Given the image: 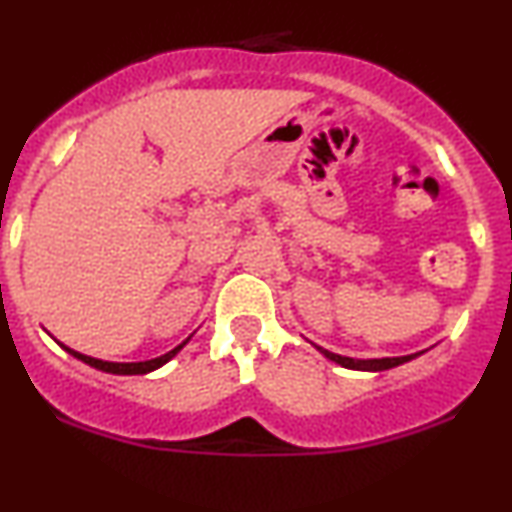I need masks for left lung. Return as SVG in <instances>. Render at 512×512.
Wrapping results in <instances>:
<instances>
[{
  "label": "left lung",
  "mask_w": 512,
  "mask_h": 512,
  "mask_svg": "<svg viewBox=\"0 0 512 512\" xmlns=\"http://www.w3.org/2000/svg\"><path fill=\"white\" fill-rule=\"evenodd\" d=\"M315 348L326 357V360L336 362V365H341L346 369H360V372H384V369L398 367V365H403V362L415 360L417 355L424 353V350H422V353H412V355H403V357H372V360H355V357L331 353V350H326L322 346H315Z\"/></svg>",
  "instance_id": "8db88e82"
}]
</instances>
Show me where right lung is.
Returning <instances> with one entry per match:
<instances>
[{"label":"right lung","mask_w":512,"mask_h":512,"mask_svg":"<svg viewBox=\"0 0 512 512\" xmlns=\"http://www.w3.org/2000/svg\"><path fill=\"white\" fill-rule=\"evenodd\" d=\"M188 341H190V336L181 343V346H176L174 350H169V353H164V355H159V357H152V360H143V362H107V360H97V357L83 355V353H78V350L64 346V343H59V341L57 343L66 350V353L76 357V360L85 362V365H90V367H95V369H100V372H107V374H147V372H155V369H159V367H164L166 362L171 360V357L178 355V350L186 346Z\"/></svg>","instance_id":"add662e5"}]
</instances>
